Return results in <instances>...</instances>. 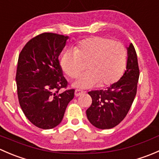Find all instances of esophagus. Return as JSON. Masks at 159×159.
<instances>
[{"mask_svg":"<svg viewBox=\"0 0 159 159\" xmlns=\"http://www.w3.org/2000/svg\"><path fill=\"white\" fill-rule=\"evenodd\" d=\"M84 93V91H81V90L77 89V90H75V95L76 96V97H78V96L81 95V94H83Z\"/></svg>","mask_w":159,"mask_h":159,"instance_id":"34e87169","label":"esophagus"}]
</instances>
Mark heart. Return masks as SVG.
<instances>
[{
	"label": "heart",
	"instance_id": "heart-1",
	"mask_svg": "<svg viewBox=\"0 0 159 159\" xmlns=\"http://www.w3.org/2000/svg\"><path fill=\"white\" fill-rule=\"evenodd\" d=\"M127 61L125 48L118 41L92 37L80 41L74 49L62 54L60 65L70 78H76L86 63V72L75 82L74 87L90 89L105 87L116 82L124 72Z\"/></svg>",
	"mask_w": 159,
	"mask_h": 159
}]
</instances>
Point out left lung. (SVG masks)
<instances>
[{
  "label": "left lung",
  "mask_w": 159,
  "mask_h": 159,
  "mask_svg": "<svg viewBox=\"0 0 159 159\" xmlns=\"http://www.w3.org/2000/svg\"><path fill=\"white\" fill-rule=\"evenodd\" d=\"M127 65L124 75L105 90L89 91L91 105L86 111L88 119L94 127L109 129L118 125L127 115L137 92L139 68L135 49L127 48Z\"/></svg>",
  "instance_id": "left-lung-1"
}]
</instances>
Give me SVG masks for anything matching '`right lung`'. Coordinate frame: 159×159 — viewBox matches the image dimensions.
I'll return each mask as SVG.
<instances>
[{"label":"right lung","instance_id":"right-lung-1","mask_svg":"<svg viewBox=\"0 0 159 159\" xmlns=\"http://www.w3.org/2000/svg\"><path fill=\"white\" fill-rule=\"evenodd\" d=\"M68 36L43 33L30 40L19 54L16 82L20 106L37 127L51 129L61 122L75 90L62 93L66 79L58 57Z\"/></svg>","mask_w":159,"mask_h":159}]
</instances>
